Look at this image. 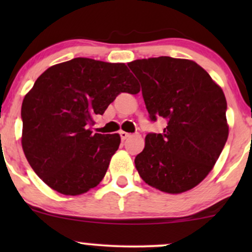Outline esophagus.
Wrapping results in <instances>:
<instances>
[{
    "label": "esophagus",
    "instance_id": "esophagus-1",
    "mask_svg": "<svg viewBox=\"0 0 252 252\" xmlns=\"http://www.w3.org/2000/svg\"><path fill=\"white\" fill-rule=\"evenodd\" d=\"M120 136H121V138H122V141H124V140H126V138L129 137L130 134H129V132H126V131H120Z\"/></svg>",
    "mask_w": 252,
    "mask_h": 252
}]
</instances>
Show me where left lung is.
<instances>
[{"mask_svg":"<svg viewBox=\"0 0 252 252\" xmlns=\"http://www.w3.org/2000/svg\"><path fill=\"white\" fill-rule=\"evenodd\" d=\"M140 80L149 118H164L161 134L149 132L135 158L149 186L178 194L206 178L228 136L224 92L201 66L187 59L149 58L128 63Z\"/></svg>","mask_w":252,"mask_h":252,"instance_id":"left-lung-1","label":"left lung"}]
</instances>
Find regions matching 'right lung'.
Wrapping results in <instances>:
<instances>
[{
	"label": "right lung",
	"mask_w": 252,
	"mask_h": 252,
	"mask_svg": "<svg viewBox=\"0 0 252 252\" xmlns=\"http://www.w3.org/2000/svg\"><path fill=\"white\" fill-rule=\"evenodd\" d=\"M122 92H140L126 63L74 58L37 78L22 102V148L52 189L78 195L103 180L121 137L90 126Z\"/></svg>",
	"instance_id": "add662e5"
}]
</instances>
